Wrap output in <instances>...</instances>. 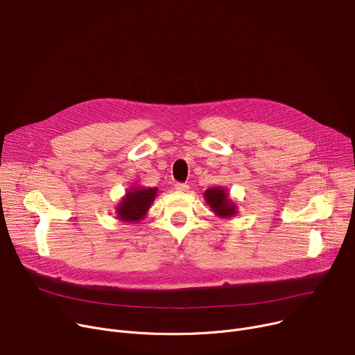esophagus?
<instances>
[{
	"label": "esophagus",
	"instance_id": "esophagus-1",
	"mask_svg": "<svg viewBox=\"0 0 355 355\" xmlns=\"http://www.w3.org/2000/svg\"><path fill=\"white\" fill-rule=\"evenodd\" d=\"M175 190L180 191V193H187L188 190H190V185H188L187 182H177L175 184Z\"/></svg>",
	"mask_w": 355,
	"mask_h": 355
}]
</instances>
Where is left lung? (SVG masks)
<instances>
[{
    "mask_svg": "<svg viewBox=\"0 0 355 355\" xmlns=\"http://www.w3.org/2000/svg\"><path fill=\"white\" fill-rule=\"evenodd\" d=\"M204 198L209 208L221 218H230L237 212V205L228 197L227 190L221 187H212L204 193Z\"/></svg>",
    "mask_w": 355,
    "mask_h": 355,
    "instance_id": "obj_1",
    "label": "left lung"
}]
</instances>
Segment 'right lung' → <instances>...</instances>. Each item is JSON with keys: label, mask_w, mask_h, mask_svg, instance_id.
<instances>
[{"label": "right lung", "mask_w": 355, "mask_h": 355, "mask_svg": "<svg viewBox=\"0 0 355 355\" xmlns=\"http://www.w3.org/2000/svg\"><path fill=\"white\" fill-rule=\"evenodd\" d=\"M158 188H143L134 185L116 205L118 220L125 223H135L147 216L150 205L155 200Z\"/></svg>", "instance_id": "add662e5"}]
</instances>
